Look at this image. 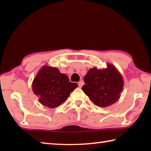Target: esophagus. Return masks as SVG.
<instances>
[{
	"label": "esophagus",
	"mask_w": 151,
	"mask_h": 151,
	"mask_svg": "<svg viewBox=\"0 0 151 151\" xmlns=\"http://www.w3.org/2000/svg\"><path fill=\"white\" fill-rule=\"evenodd\" d=\"M78 86L80 88H81L82 86H83V85H84V81H81L80 82H79V83H78Z\"/></svg>",
	"instance_id": "esophagus-1"
}]
</instances>
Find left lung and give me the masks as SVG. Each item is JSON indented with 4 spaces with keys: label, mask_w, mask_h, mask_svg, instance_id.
<instances>
[{
    "label": "left lung",
    "mask_w": 151,
    "mask_h": 151,
    "mask_svg": "<svg viewBox=\"0 0 151 151\" xmlns=\"http://www.w3.org/2000/svg\"><path fill=\"white\" fill-rule=\"evenodd\" d=\"M82 90L96 106L106 107L119 100L123 88L122 75L111 64L107 68H91L84 77Z\"/></svg>",
    "instance_id": "obj_1"
}]
</instances>
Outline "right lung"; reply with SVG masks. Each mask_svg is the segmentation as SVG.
Instances as JSON below:
<instances>
[{
  "instance_id": "right-lung-1",
  "label": "right lung",
  "mask_w": 151,
  "mask_h": 151,
  "mask_svg": "<svg viewBox=\"0 0 151 151\" xmlns=\"http://www.w3.org/2000/svg\"><path fill=\"white\" fill-rule=\"evenodd\" d=\"M77 86L58 68L48 66H43L32 82L33 92L40 103L52 109L64 103Z\"/></svg>"
}]
</instances>
